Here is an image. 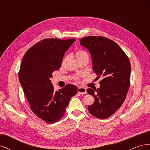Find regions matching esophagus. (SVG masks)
<instances>
[{
	"mask_svg": "<svg viewBox=\"0 0 150 150\" xmlns=\"http://www.w3.org/2000/svg\"><path fill=\"white\" fill-rule=\"evenodd\" d=\"M78 92L81 94H86V89L84 88H78Z\"/></svg>",
	"mask_w": 150,
	"mask_h": 150,
	"instance_id": "esophagus-1",
	"label": "esophagus"
}]
</instances>
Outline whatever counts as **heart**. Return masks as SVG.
<instances>
[{
	"mask_svg": "<svg viewBox=\"0 0 150 150\" xmlns=\"http://www.w3.org/2000/svg\"><path fill=\"white\" fill-rule=\"evenodd\" d=\"M76 58H79V57H82L84 56H88V54L84 51L79 50V51H78L76 52Z\"/></svg>",
	"mask_w": 150,
	"mask_h": 150,
	"instance_id": "obj_1",
	"label": "heart"
}]
</instances>
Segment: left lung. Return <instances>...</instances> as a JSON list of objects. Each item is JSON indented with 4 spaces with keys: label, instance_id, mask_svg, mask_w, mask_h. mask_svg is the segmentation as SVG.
Segmentation results:
<instances>
[{
    "label": "left lung",
    "instance_id": "8db88e82",
    "mask_svg": "<svg viewBox=\"0 0 150 150\" xmlns=\"http://www.w3.org/2000/svg\"><path fill=\"white\" fill-rule=\"evenodd\" d=\"M91 56L93 71L103 76L100 88L88 89L94 103L88 107L89 112L99 119L111 116L125 100L130 84L131 64L128 57L116 42L100 36L80 39Z\"/></svg>",
    "mask_w": 150,
    "mask_h": 150
}]
</instances>
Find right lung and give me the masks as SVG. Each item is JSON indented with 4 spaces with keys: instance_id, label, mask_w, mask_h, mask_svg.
Returning <instances> with one entry per match:
<instances>
[{
    "instance_id": "add662e5",
    "label": "right lung",
    "mask_w": 150,
    "mask_h": 150,
    "mask_svg": "<svg viewBox=\"0 0 150 150\" xmlns=\"http://www.w3.org/2000/svg\"><path fill=\"white\" fill-rule=\"evenodd\" d=\"M75 40L44 39L25 52L21 62L19 79L31 110L49 123L62 118L71 98L78 92L76 86L71 84L55 91L50 80Z\"/></svg>"
}]
</instances>
